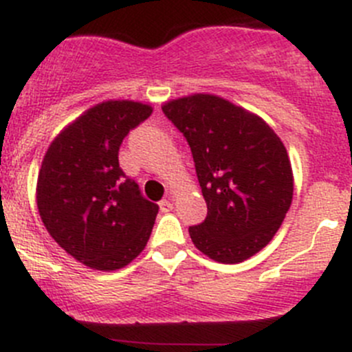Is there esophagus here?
Returning a JSON list of instances; mask_svg holds the SVG:
<instances>
[{"label": "esophagus", "instance_id": "obj_1", "mask_svg": "<svg viewBox=\"0 0 352 352\" xmlns=\"http://www.w3.org/2000/svg\"><path fill=\"white\" fill-rule=\"evenodd\" d=\"M172 208H173L172 201H168V199L160 201V210H162L163 213H168V211H172Z\"/></svg>", "mask_w": 352, "mask_h": 352}]
</instances>
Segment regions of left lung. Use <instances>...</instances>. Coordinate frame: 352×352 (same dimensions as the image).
Wrapping results in <instances>:
<instances>
[{
	"label": "left lung",
	"instance_id": "8db88e82",
	"mask_svg": "<svg viewBox=\"0 0 352 352\" xmlns=\"http://www.w3.org/2000/svg\"><path fill=\"white\" fill-rule=\"evenodd\" d=\"M162 110L192 151L208 217L189 228L194 245L213 261L234 265L261 251L280 228L294 194L282 139L259 115L196 93Z\"/></svg>",
	"mask_w": 352,
	"mask_h": 352
}]
</instances>
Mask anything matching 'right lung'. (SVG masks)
Segmentation results:
<instances>
[{"label": "right lung", "instance_id": "1", "mask_svg": "<svg viewBox=\"0 0 352 352\" xmlns=\"http://www.w3.org/2000/svg\"><path fill=\"white\" fill-rule=\"evenodd\" d=\"M151 113L142 101L98 103L63 127L44 155L36 186L41 220L61 249L93 270L127 267L151 235L158 206L118 165L124 138Z\"/></svg>", "mask_w": 352, "mask_h": 352}]
</instances>
